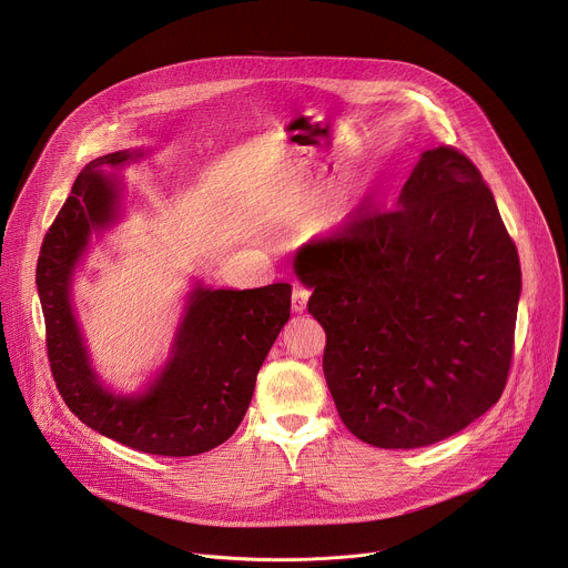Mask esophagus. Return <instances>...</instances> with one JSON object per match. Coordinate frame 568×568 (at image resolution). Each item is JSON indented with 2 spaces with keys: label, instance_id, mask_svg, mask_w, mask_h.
<instances>
[{
  "label": "esophagus",
  "instance_id": "1",
  "mask_svg": "<svg viewBox=\"0 0 568 568\" xmlns=\"http://www.w3.org/2000/svg\"><path fill=\"white\" fill-rule=\"evenodd\" d=\"M307 298H310V290L303 287V285H298V283H294V287H292V310L298 312V314L305 312Z\"/></svg>",
  "mask_w": 568,
  "mask_h": 568
}]
</instances>
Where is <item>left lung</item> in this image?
Wrapping results in <instances>:
<instances>
[{
	"label": "left lung",
	"mask_w": 568,
	"mask_h": 568,
	"mask_svg": "<svg viewBox=\"0 0 568 568\" xmlns=\"http://www.w3.org/2000/svg\"><path fill=\"white\" fill-rule=\"evenodd\" d=\"M294 272L312 287L323 375L359 440L434 445L499 402L521 267L493 191L456 148L423 152L395 209L310 240Z\"/></svg>",
	"instance_id": "left-lung-1"
}]
</instances>
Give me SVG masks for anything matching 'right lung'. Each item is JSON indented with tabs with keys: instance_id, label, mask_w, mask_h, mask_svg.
I'll return each mask as SVG.
<instances>
[{
	"instance_id": "obj_1",
	"label": "right lung",
	"mask_w": 568,
	"mask_h": 568,
	"mask_svg": "<svg viewBox=\"0 0 568 568\" xmlns=\"http://www.w3.org/2000/svg\"><path fill=\"white\" fill-rule=\"evenodd\" d=\"M141 152H112L83 169L38 258L47 355L55 386L78 420L145 454L195 456L222 445L245 418L256 375L290 318L292 287L211 290L197 285L173 344V357L143 395H116L90 364L71 310L73 270L92 231L114 222L119 193L103 166H123Z\"/></svg>"
}]
</instances>
